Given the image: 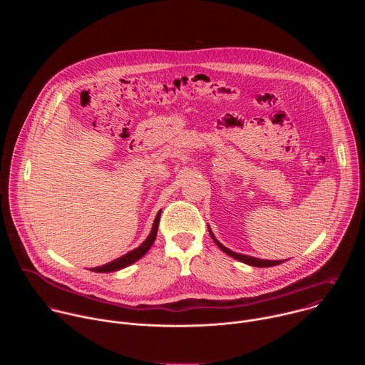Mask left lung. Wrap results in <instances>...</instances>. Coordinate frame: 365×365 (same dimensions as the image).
I'll return each instance as SVG.
<instances>
[{
	"instance_id": "1",
	"label": "left lung",
	"mask_w": 365,
	"mask_h": 365,
	"mask_svg": "<svg viewBox=\"0 0 365 365\" xmlns=\"http://www.w3.org/2000/svg\"><path fill=\"white\" fill-rule=\"evenodd\" d=\"M210 234H211L212 240L215 241V244H217L224 252H227V254L231 255L232 258H235V259H238V262H242V263H245V264H248V266H252V267H273V266H277V264H282V263H283L282 259H262V258H255V257H250V255H242V254L234 252V251L228 250L227 247H224V245L214 237V234H212L211 230H210Z\"/></svg>"
}]
</instances>
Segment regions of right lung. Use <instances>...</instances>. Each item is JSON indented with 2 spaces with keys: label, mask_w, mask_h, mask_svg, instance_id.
Returning a JSON list of instances; mask_svg holds the SVG:
<instances>
[{
  "label": "right lung",
  "mask_w": 365,
  "mask_h": 365,
  "mask_svg": "<svg viewBox=\"0 0 365 365\" xmlns=\"http://www.w3.org/2000/svg\"><path fill=\"white\" fill-rule=\"evenodd\" d=\"M160 214H162V212H159L158 215H155V220H154L151 232H150V235L145 238V241H144L140 247H137L135 250H133V251L124 254L123 257L114 259V262H111V263H107V264H103V266H101V267H93V269H91V272H96V273H110V272L121 270V269H124V267H127V266L135 263L137 259H140V258L150 250V247L153 245V242H154V240H155V235H158Z\"/></svg>",
  "instance_id": "right-lung-1"
}]
</instances>
